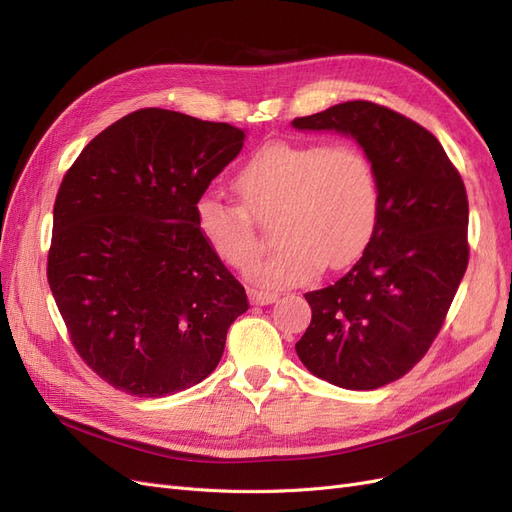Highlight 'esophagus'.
<instances>
[{
  "mask_svg": "<svg viewBox=\"0 0 512 512\" xmlns=\"http://www.w3.org/2000/svg\"><path fill=\"white\" fill-rule=\"evenodd\" d=\"M247 297H250V303L254 305H269L277 301V292H265V290H247Z\"/></svg>",
  "mask_w": 512,
  "mask_h": 512,
  "instance_id": "esophagus-1",
  "label": "esophagus"
}]
</instances>
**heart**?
Segmentation results:
<instances>
[{"label": "heart", "instance_id": "b5f03b06", "mask_svg": "<svg viewBox=\"0 0 512 512\" xmlns=\"http://www.w3.org/2000/svg\"><path fill=\"white\" fill-rule=\"evenodd\" d=\"M235 188L243 205L218 194L196 200V228L215 256L243 271L262 247L254 218L277 213L275 239L282 245L252 269L258 284H299L322 265L348 267L378 226L376 168L354 143H269L241 168Z\"/></svg>", "mask_w": 512, "mask_h": 512}]
</instances>
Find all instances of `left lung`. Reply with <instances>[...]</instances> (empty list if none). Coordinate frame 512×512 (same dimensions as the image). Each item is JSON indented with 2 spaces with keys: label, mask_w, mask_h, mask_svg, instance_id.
<instances>
[{
  "label": "left lung",
  "mask_w": 512,
  "mask_h": 512,
  "mask_svg": "<svg viewBox=\"0 0 512 512\" xmlns=\"http://www.w3.org/2000/svg\"><path fill=\"white\" fill-rule=\"evenodd\" d=\"M292 126L356 138L380 185L374 237L344 277L305 294L312 322L294 348L322 380L380 389L423 359L468 269L466 185L436 136L386 106L352 100Z\"/></svg>",
  "instance_id": "1"
}]
</instances>
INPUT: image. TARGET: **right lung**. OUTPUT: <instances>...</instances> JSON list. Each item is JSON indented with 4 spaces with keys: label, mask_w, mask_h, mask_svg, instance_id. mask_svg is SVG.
<instances>
[{
    "label": "right lung",
    "mask_w": 512,
    "mask_h": 512,
    "mask_svg": "<svg viewBox=\"0 0 512 512\" xmlns=\"http://www.w3.org/2000/svg\"><path fill=\"white\" fill-rule=\"evenodd\" d=\"M243 141L230 123L141 108L102 130L59 185L46 277L72 346L123 393L166 397L205 380L250 307L194 218Z\"/></svg>",
    "instance_id": "add662e5"
}]
</instances>
